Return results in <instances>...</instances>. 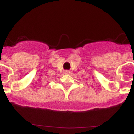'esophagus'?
<instances>
[{
	"label": "esophagus",
	"mask_w": 134,
	"mask_h": 134,
	"mask_svg": "<svg viewBox=\"0 0 134 134\" xmlns=\"http://www.w3.org/2000/svg\"><path fill=\"white\" fill-rule=\"evenodd\" d=\"M65 74H70V71H65Z\"/></svg>",
	"instance_id": "obj_1"
}]
</instances>
